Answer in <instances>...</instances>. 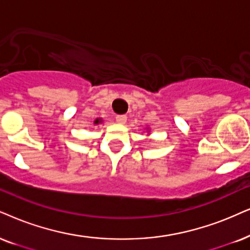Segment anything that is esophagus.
Wrapping results in <instances>:
<instances>
[{"mask_svg": "<svg viewBox=\"0 0 250 250\" xmlns=\"http://www.w3.org/2000/svg\"><path fill=\"white\" fill-rule=\"evenodd\" d=\"M115 119H116V122L120 123V125H125V123L127 122V116L125 115H118Z\"/></svg>", "mask_w": 250, "mask_h": 250, "instance_id": "1", "label": "esophagus"}]
</instances>
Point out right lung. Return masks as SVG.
<instances>
[{
  "mask_svg": "<svg viewBox=\"0 0 250 250\" xmlns=\"http://www.w3.org/2000/svg\"><path fill=\"white\" fill-rule=\"evenodd\" d=\"M99 123H102V120L100 119H97L96 121H94V125H99Z\"/></svg>",
  "mask_w": 250,
  "mask_h": 250,
  "instance_id": "obj_1",
  "label": "right lung"
}]
</instances>
